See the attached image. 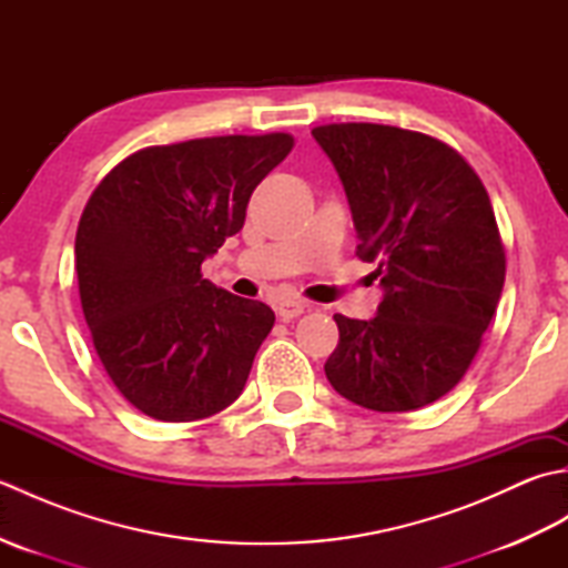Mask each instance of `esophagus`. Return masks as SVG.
Instances as JSON below:
<instances>
[{
	"label": "esophagus",
	"instance_id": "1",
	"mask_svg": "<svg viewBox=\"0 0 568 568\" xmlns=\"http://www.w3.org/2000/svg\"><path fill=\"white\" fill-rule=\"evenodd\" d=\"M275 310H277V317L287 322V320H295L303 315V312L307 310V303L305 300H281Z\"/></svg>",
	"mask_w": 568,
	"mask_h": 568
}]
</instances>
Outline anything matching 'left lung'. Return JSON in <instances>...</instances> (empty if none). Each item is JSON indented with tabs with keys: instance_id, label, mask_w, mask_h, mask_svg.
<instances>
[{
	"instance_id": "obj_1",
	"label": "left lung",
	"mask_w": 568,
	"mask_h": 568,
	"mask_svg": "<svg viewBox=\"0 0 568 568\" xmlns=\"http://www.w3.org/2000/svg\"><path fill=\"white\" fill-rule=\"evenodd\" d=\"M356 226V256L376 263L383 303L371 322L334 315L332 388L376 413H409L449 393L478 354L505 283L496 212L449 143L385 124H324Z\"/></svg>"
}]
</instances>
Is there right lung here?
I'll use <instances>...</instances> for the list:
<instances>
[{
	"instance_id": "obj_1",
	"label": "right lung",
	"mask_w": 568,
	"mask_h": 568,
	"mask_svg": "<svg viewBox=\"0 0 568 568\" xmlns=\"http://www.w3.org/2000/svg\"><path fill=\"white\" fill-rule=\"evenodd\" d=\"M285 131L149 146L106 173L75 236L82 315L116 390L143 415L192 422L241 395L275 315L202 277L246 220Z\"/></svg>"
}]
</instances>
